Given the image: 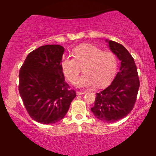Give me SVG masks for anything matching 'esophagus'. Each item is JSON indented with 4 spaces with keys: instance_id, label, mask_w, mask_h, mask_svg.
I'll return each instance as SVG.
<instances>
[{
    "instance_id": "esophagus-1",
    "label": "esophagus",
    "mask_w": 156,
    "mask_h": 156,
    "mask_svg": "<svg viewBox=\"0 0 156 156\" xmlns=\"http://www.w3.org/2000/svg\"><path fill=\"white\" fill-rule=\"evenodd\" d=\"M76 95H82V94H84L85 92H81V91H76Z\"/></svg>"
}]
</instances>
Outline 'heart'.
Listing matches in <instances>:
<instances>
[{
	"instance_id": "obj_1",
	"label": "heart",
	"mask_w": 156,
	"mask_h": 156,
	"mask_svg": "<svg viewBox=\"0 0 156 156\" xmlns=\"http://www.w3.org/2000/svg\"><path fill=\"white\" fill-rule=\"evenodd\" d=\"M64 75L74 84L83 67L84 74L76 82L79 88L105 86L114 77L117 69V59L114 53L103 51L91 44H84L74 50V57L66 56L61 63Z\"/></svg>"
}]
</instances>
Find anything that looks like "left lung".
Returning a JSON list of instances; mask_svg holds the SVG:
<instances>
[{"label":"left lung","mask_w":156,"mask_h":156,"mask_svg":"<svg viewBox=\"0 0 156 156\" xmlns=\"http://www.w3.org/2000/svg\"><path fill=\"white\" fill-rule=\"evenodd\" d=\"M105 41L121 65L112 84L97 93L91 110L99 121L111 123L124 118L133 109L140 82L135 62L129 51L118 42Z\"/></svg>","instance_id":"8db88e82"}]
</instances>
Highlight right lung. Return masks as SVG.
Here are the masks:
<instances>
[{
    "label": "right lung",
    "mask_w": 156,
    "mask_h": 156,
    "mask_svg": "<svg viewBox=\"0 0 156 156\" xmlns=\"http://www.w3.org/2000/svg\"><path fill=\"white\" fill-rule=\"evenodd\" d=\"M64 52L59 44L40 47L29 53L19 72V92L26 110L42 124L62 120L76 97L62 69Z\"/></svg>",
    "instance_id": "right-lung-1"
}]
</instances>
